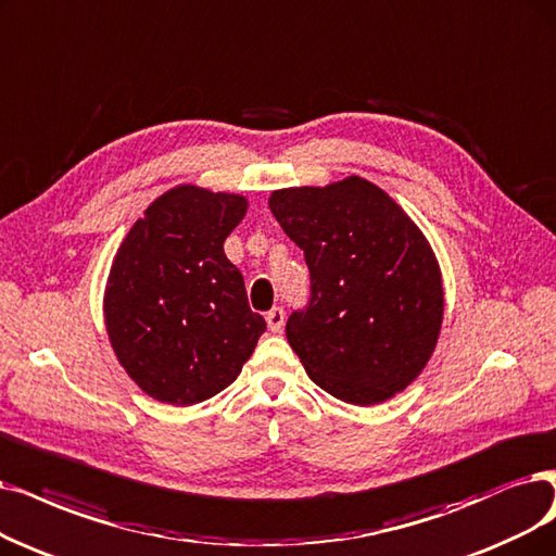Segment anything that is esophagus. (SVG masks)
Instances as JSON below:
<instances>
[{
  "label": "esophagus",
  "mask_w": 556,
  "mask_h": 556,
  "mask_svg": "<svg viewBox=\"0 0 556 556\" xmlns=\"http://www.w3.org/2000/svg\"><path fill=\"white\" fill-rule=\"evenodd\" d=\"M266 324H269L271 332H280L285 326V309L282 307H271L269 313H266Z\"/></svg>",
  "instance_id": "esophagus-1"
}]
</instances>
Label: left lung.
<instances>
[{
	"mask_svg": "<svg viewBox=\"0 0 556 556\" xmlns=\"http://www.w3.org/2000/svg\"><path fill=\"white\" fill-rule=\"evenodd\" d=\"M269 207L309 269V303L287 319V342L309 379L353 406L406 390L433 355L445 317L425 232L361 175L278 189Z\"/></svg>",
	"mask_w": 556,
	"mask_h": 556,
	"instance_id": "1",
	"label": "left lung"
}]
</instances>
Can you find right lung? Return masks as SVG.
I'll list each match as a JSON object with an SVG mask.
<instances>
[{
    "instance_id": "obj_1",
    "label": "right lung",
    "mask_w": 556,
    "mask_h": 556,
    "mask_svg": "<svg viewBox=\"0 0 556 556\" xmlns=\"http://www.w3.org/2000/svg\"><path fill=\"white\" fill-rule=\"evenodd\" d=\"M249 198L177 185L148 205L111 262L104 326L148 396L193 406L226 390L266 330L224 241Z\"/></svg>"
}]
</instances>
